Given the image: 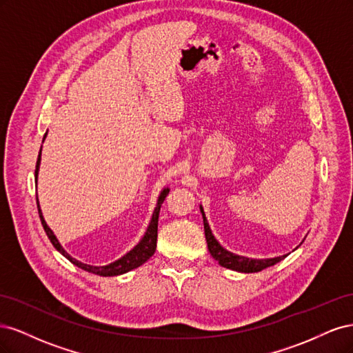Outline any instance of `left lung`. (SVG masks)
Masks as SVG:
<instances>
[{
    "mask_svg": "<svg viewBox=\"0 0 353 353\" xmlns=\"http://www.w3.org/2000/svg\"><path fill=\"white\" fill-rule=\"evenodd\" d=\"M200 212L203 215V223H205V236H206V241H208V249L212 254V258L218 261L221 266H225V268L240 271V272H259L265 268H268V266L279 263L287 256V254L279 256V258H272V259H249V258H244V256L234 254V253L225 250L216 241V239L213 237V234L209 228V223L205 216V212H203V208H200Z\"/></svg>",
    "mask_w": 353,
    "mask_h": 353,
    "instance_id": "left-lung-1",
    "label": "left lung"
}]
</instances>
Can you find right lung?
<instances>
[{
	"instance_id": "obj_1",
	"label": "right lung",
	"mask_w": 353,
	"mask_h": 353,
	"mask_svg": "<svg viewBox=\"0 0 353 353\" xmlns=\"http://www.w3.org/2000/svg\"><path fill=\"white\" fill-rule=\"evenodd\" d=\"M46 138V135H44ZM39 163H41V152L38 154V160H37V169H35V179L38 178V169H39ZM169 190L165 188L162 193H160L159 196V200H157V206L153 212V216H152V221H150V225H148L143 240L138 243L135 248L128 252L125 256H122L121 259H117L116 262L110 263V265H105V266H92V265H87V263H82L77 259H73L70 254H68V252L61 248L59 240L56 239L54 234H52V231L48 228L47 222L44 221V216H42V212L39 209V203H38V197H37V206H38V213H39V218H41V223L42 227H44L47 236L50 239V241L52 243V245L65 256V258H68L73 265H77L78 268L83 270V271H88V272H92V274H97L100 276H114V275H121V274H125L128 271L131 270H135L138 268V266L143 265L145 261H148L152 258V256L156 252V243H157V222H159V212H160V206H162V203L165 200V197L168 196Z\"/></svg>"
}]
</instances>
